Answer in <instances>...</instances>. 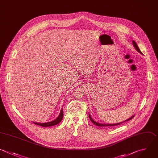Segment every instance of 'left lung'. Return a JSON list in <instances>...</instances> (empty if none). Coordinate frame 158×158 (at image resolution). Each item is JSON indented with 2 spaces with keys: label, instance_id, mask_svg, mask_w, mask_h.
<instances>
[{
  "label": "left lung",
  "instance_id": "8db88e82",
  "mask_svg": "<svg viewBox=\"0 0 158 158\" xmlns=\"http://www.w3.org/2000/svg\"><path fill=\"white\" fill-rule=\"evenodd\" d=\"M133 46L135 47V48L137 50V51H138L140 54H142V52H141V51L139 50V48H138V46H137V44H136V43H135V41H133ZM134 117V115H133L131 117H130V118H129L128 119H127V120H125V121H124V122H126V121H128V120H131V118H133V117ZM89 119H90V120L94 124V125H96V126H99V127H111V126H115V125H120V124H121L122 123H123V122H120V123H114V124H102V123H98V122H95L91 117V116L89 115Z\"/></svg>",
  "mask_w": 158,
  "mask_h": 158
}]
</instances>
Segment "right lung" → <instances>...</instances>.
Instances as JSON below:
<instances>
[{
    "label": "right lung",
    "mask_w": 158,
    "mask_h": 158,
    "mask_svg": "<svg viewBox=\"0 0 158 158\" xmlns=\"http://www.w3.org/2000/svg\"><path fill=\"white\" fill-rule=\"evenodd\" d=\"M63 115H64V113H63V110L62 109H61V111H60V113L59 114V115L58 116V117L55 119L54 120L52 121V122H47V123H36V122H34V123L36 124V125H38L40 126H41V127H51V126H54V125H56L58 123H59L60 122V121L62 120V118H63Z\"/></svg>",
    "instance_id": "obj_1"
}]
</instances>
